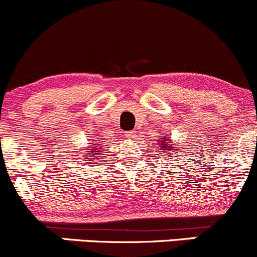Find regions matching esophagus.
Wrapping results in <instances>:
<instances>
[{
  "mask_svg": "<svg viewBox=\"0 0 257 257\" xmlns=\"http://www.w3.org/2000/svg\"><path fill=\"white\" fill-rule=\"evenodd\" d=\"M126 137H127V139H130V140L136 139V137H137L136 131H128V132H126Z\"/></svg>",
  "mask_w": 257,
  "mask_h": 257,
  "instance_id": "1",
  "label": "esophagus"
}]
</instances>
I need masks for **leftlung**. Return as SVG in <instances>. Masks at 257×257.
<instances>
[{
    "label": "left lung",
    "instance_id": "left-lung-1",
    "mask_svg": "<svg viewBox=\"0 0 257 257\" xmlns=\"http://www.w3.org/2000/svg\"><path fill=\"white\" fill-rule=\"evenodd\" d=\"M157 144H159V150H161V152H164L165 155H169L170 157H171L174 154H179L180 150H181L179 147V145H177V146H175V145L172 144V141L170 137H164V139H161V140L157 139ZM176 151H178L177 153L176 152ZM166 152H169V154H166ZM175 159H176V156H175Z\"/></svg>",
    "mask_w": 257,
    "mask_h": 257
}]
</instances>
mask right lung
<instances>
[{
	"instance_id": "1",
	"label": "right lung",
	"mask_w": 257,
	"mask_h": 257,
	"mask_svg": "<svg viewBox=\"0 0 257 257\" xmlns=\"http://www.w3.org/2000/svg\"><path fill=\"white\" fill-rule=\"evenodd\" d=\"M87 150H91V151H85V152H80V154H83L82 160L83 161H93L95 160V155H97V152H100L101 150V144H97V142H92L91 147H88ZM85 164V162H82ZM91 164V162H90ZM95 164V162H93Z\"/></svg>"
}]
</instances>
